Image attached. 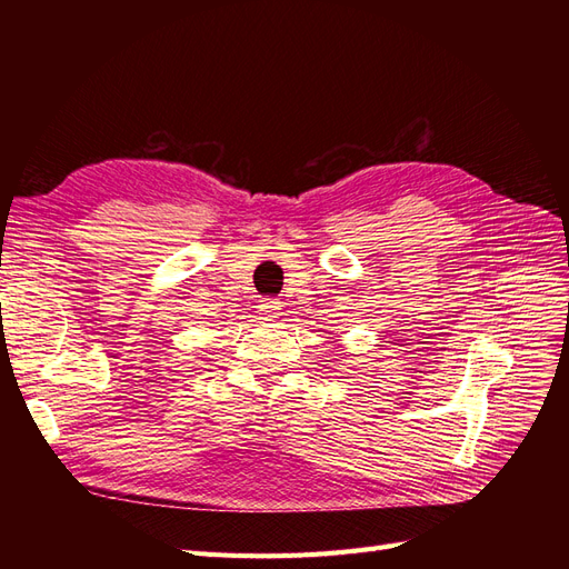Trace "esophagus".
Listing matches in <instances>:
<instances>
[{
  "label": "esophagus",
  "mask_w": 569,
  "mask_h": 569,
  "mask_svg": "<svg viewBox=\"0 0 569 569\" xmlns=\"http://www.w3.org/2000/svg\"><path fill=\"white\" fill-rule=\"evenodd\" d=\"M258 308V320L263 322H270L274 318H280V311H282V301L280 299H266L256 306Z\"/></svg>",
  "instance_id": "esophagus-1"
}]
</instances>
